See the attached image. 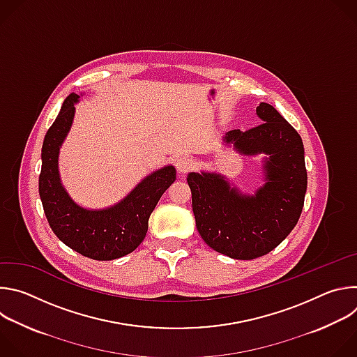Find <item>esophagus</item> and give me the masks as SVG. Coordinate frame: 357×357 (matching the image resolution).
<instances>
[{
    "label": "esophagus",
    "instance_id": "34e87169",
    "mask_svg": "<svg viewBox=\"0 0 357 357\" xmlns=\"http://www.w3.org/2000/svg\"><path fill=\"white\" fill-rule=\"evenodd\" d=\"M193 165V161L188 157H181L178 161H176V169L181 172V174H186Z\"/></svg>",
    "mask_w": 357,
    "mask_h": 357
}]
</instances>
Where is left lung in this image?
Returning <instances> with one entry per match:
<instances>
[{"label": "left lung", "instance_id": "8db88e82", "mask_svg": "<svg viewBox=\"0 0 357 357\" xmlns=\"http://www.w3.org/2000/svg\"><path fill=\"white\" fill-rule=\"evenodd\" d=\"M260 126L225 135L241 155L266 154V183L254 195L231 188L216 172H190L192 209L205 243L236 260H252L274 250L295 227L307 192L303 144L295 128L268 103H260Z\"/></svg>", "mask_w": 357, "mask_h": 357}]
</instances>
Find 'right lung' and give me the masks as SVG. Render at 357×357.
Segmentation results:
<instances>
[{
  "instance_id": "right-lung-1",
  "label": "right lung",
  "mask_w": 357,
  "mask_h": 357,
  "mask_svg": "<svg viewBox=\"0 0 357 357\" xmlns=\"http://www.w3.org/2000/svg\"><path fill=\"white\" fill-rule=\"evenodd\" d=\"M79 94L72 93L47 130L42 145L39 196L52 231L82 256L109 261L127 256L145 238L148 219L162 193L176 179V171L167 165L145 176L114 206L89 211L69 196L59 176V149L72 127Z\"/></svg>"
}]
</instances>
